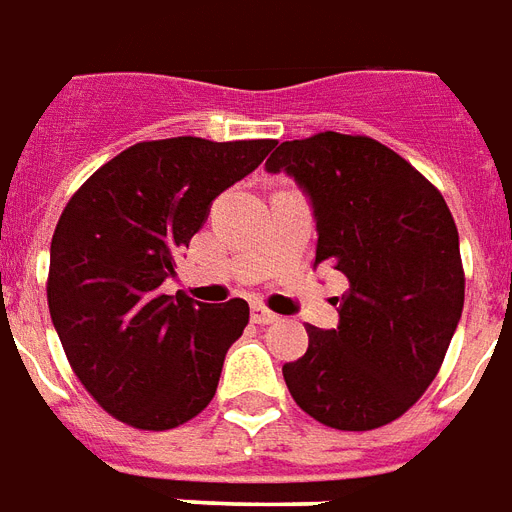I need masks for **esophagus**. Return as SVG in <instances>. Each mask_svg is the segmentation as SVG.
<instances>
[{"instance_id":"esophagus-1","label":"esophagus","mask_w":512,"mask_h":512,"mask_svg":"<svg viewBox=\"0 0 512 512\" xmlns=\"http://www.w3.org/2000/svg\"><path fill=\"white\" fill-rule=\"evenodd\" d=\"M279 320V314H274L271 309H266V306H252V323L257 325H271Z\"/></svg>"}]
</instances>
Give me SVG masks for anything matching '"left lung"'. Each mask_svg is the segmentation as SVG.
Listing matches in <instances>:
<instances>
[{
  "instance_id": "obj_1",
  "label": "left lung",
  "mask_w": 512,
  "mask_h": 512,
  "mask_svg": "<svg viewBox=\"0 0 512 512\" xmlns=\"http://www.w3.org/2000/svg\"><path fill=\"white\" fill-rule=\"evenodd\" d=\"M268 173L304 189L314 266L347 276L336 328L282 366L295 404L331 429L369 431L410 410L437 377L464 309L458 230L445 198L396 151L363 135L285 140Z\"/></svg>"
}]
</instances>
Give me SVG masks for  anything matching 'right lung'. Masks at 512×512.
Here are the masks:
<instances>
[{"label":"right lung","instance_id":"1","mask_svg":"<svg viewBox=\"0 0 512 512\" xmlns=\"http://www.w3.org/2000/svg\"><path fill=\"white\" fill-rule=\"evenodd\" d=\"M276 140L168 138L105 162L64 206L51 241L48 309L67 361L102 410L165 431L214 399L249 304L162 295L211 203Z\"/></svg>","mask_w":512,"mask_h":512}]
</instances>
